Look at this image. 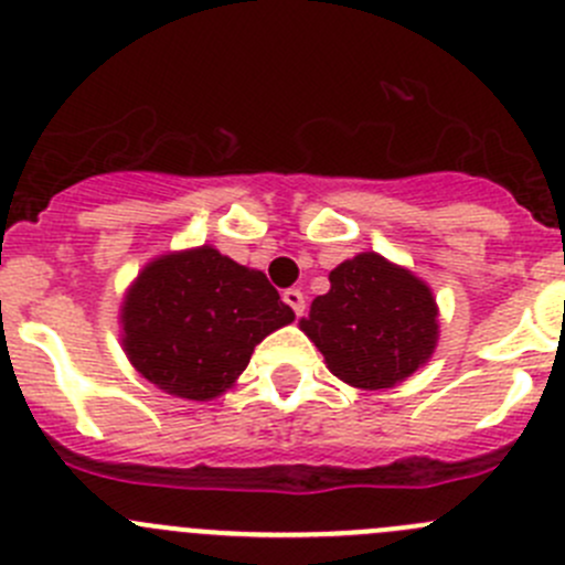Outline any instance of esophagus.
Instances as JSON below:
<instances>
[{
  "label": "esophagus",
  "mask_w": 565,
  "mask_h": 565,
  "mask_svg": "<svg viewBox=\"0 0 565 565\" xmlns=\"http://www.w3.org/2000/svg\"><path fill=\"white\" fill-rule=\"evenodd\" d=\"M281 298H284V303H287L289 309H292L298 317L306 311V295L300 292V289H295V287L292 289H284Z\"/></svg>",
  "instance_id": "esophagus-1"
}]
</instances>
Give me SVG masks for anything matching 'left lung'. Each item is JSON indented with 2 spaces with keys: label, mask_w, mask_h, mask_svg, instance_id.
I'll return each instance as SVG.
<instances>
[{
  "label": "left lung",
  "mask_w": 565,
  "mask_h": 565,
  "mask_svg": "<svg viewBox=\"0 0 565 565\" xmlns=\"http://www.w3.org/2000/svg\"><path fill=\"white\" fill-rule=\"evenodd\" d=\"M300 328L335 377L377 391L429 361L437 306L424 281L369 250L330 273V292L311 303Z\"/></svg>",
  "instance_id": "8db88e82"
}]
</instances>
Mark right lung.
<instances>
[{
  "mask_svg": "<svg viewBox=\"0 0 565 565\" xmlns=\"http://www.w3.org/2000/svg\"><path fill=\"white\" fill-rule=\"evenodd\" d=\"M292 319L265 273L202 246L141 270L122 306V344L141 377L204 402L230 388L254 347Z\"/></svg>",
  "mask_w": 565,
  "mask_h": 565,
  "instance_id": "add662e5",
  "label": "right lung"
}]
</instances>
